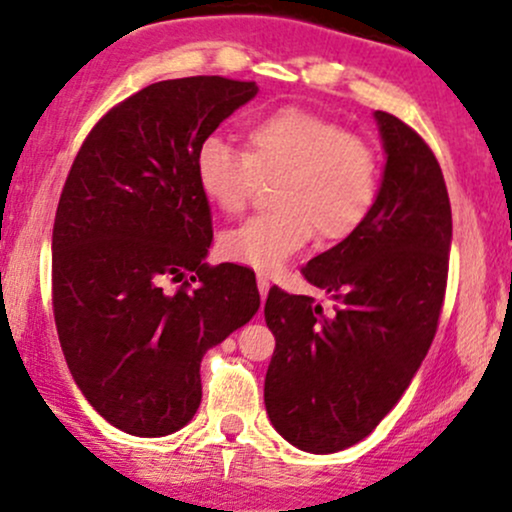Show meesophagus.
<instances>
[{
    "label": "esophagus",
    "instance_id": "34e87169",
    "mask_svg": "<svg viewBox=\"0 0 512 512\" xmlns=\"http://www.w3.org/2000/svg\"><path fill=\"white\" fill-rule=\"evenodd\" d=\"M257 289H260V298L264 303V298H267V293H269V274L257 272Z\"/></svg>",
    "mask_w": 512,
    "mask_h": 512
}]
</instances>
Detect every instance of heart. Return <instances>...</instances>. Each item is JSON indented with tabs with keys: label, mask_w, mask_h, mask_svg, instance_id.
Here are the masks:
<instances>
[{
	"label": "heart",
	"mask_w": 512,
	"mask_h": 512,
	"mask_svg": "<svg viewBox=\"0 0 512 512\" xmlns=\"http://www.w3.org/2000/svg\"><path fill=\"white\" fill-rule=\"evenodd\" d=\"M248 154L211 134L195 151L199 190L238 214L260 180H274V211L223 233L233 262L272 272L308 240H344L366 221L380 190V161L366 139L305 108H279L250 122Z\"/></svg>",
	"instance_id": "obj_1"
}]
</instances>
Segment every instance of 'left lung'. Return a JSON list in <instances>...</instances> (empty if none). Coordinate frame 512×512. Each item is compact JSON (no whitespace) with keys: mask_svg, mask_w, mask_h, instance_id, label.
Masks as SVG:
<instances>
[{"mask_svg":"<svg viewBox=\"0 0 512 512\" xmlns=\"http://www.w3.org/2000/svg\"><path fill=\"white\" fill-rule=\"evenodd\" d=\"M385 168L366 221L303 274L332 296L269 289L276 349L264 378L272 426L298 450L327 455L375 431L421 368L438 330L452 243L443 173L424 139L375 110Z\"/></svg>","mask_w":512,"mask_h":512,"instance_id":"obj_1","label":"left lung"}]
</instances>
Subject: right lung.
Returning <instances> with one entry per match:
<instances>
[{"mask_svg": "<svg viewBox=\"0 0 512 512\" xmlns=\"http://www.w3.org/2000/svg\"><path fill=\"white\" fill-rule=\"evenodd\" d=\"M257 91L223 76L146 86L91 129L64 182L52 228L57 334L88 404L129 436L190 424L204 354L260 310L248 267L204 262L214 233L195 175L202 139ZM168 280L183 286L170 294Z\"/></svg>", "mask_w": 512, "mask_h": 512, "instance_id": "1", "label": "right lung"}]
</instances>
